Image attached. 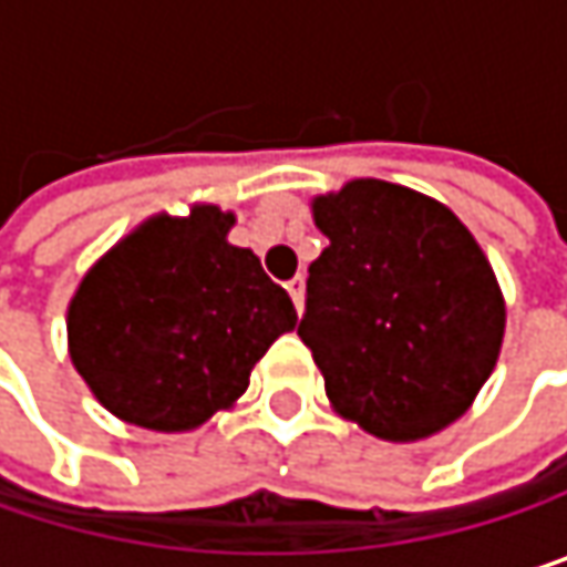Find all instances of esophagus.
Wrapping results in <instances>:
<instances>
[{"label": "esophagus", "instance_id": "1", "mask_svg": "<svg viewBox=\"0 0 567 567\" xmlns=\"http://www.w3.org/2000/svg\"><path fill=\"white\" fill-rule=\"evenodd\" d=\"M285 288H288V295H291L295 308L301 311V298H305V279H301V276H295V279H288V282H285Z\"/></svg>", "mask_w": 567, "mask_h": 567}]
</instances>
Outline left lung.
Here are the masks:
<instances>
[{"label":"left lung","mask_w":567,"mask_h":567,"mask_svg":"<svg viewBox=\"0 0 567 567\" xmlns=\"http://www.w3.org/2000/svg\"><path fill=\"white\" fill-rule=\"evenodd\" d=\"M311 213L328 249L308 266L298 338L331 406L394 443L440 433L499 361L506 301L489 259L443 203L384 179H351Z\"/></svg>","instance_id":"8db88e82"}]
</instances>
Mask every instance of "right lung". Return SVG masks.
<instances>
[{
  "label": "right lung",
  "instance_id": "1",
  "mask_svg": "<svg viewBox=\"0 0 567 567\" xmlns=\"http://www.w3.org/2000/svg\"><path fill=\"white\" fill-rule=\"evenodd\" d=\"M236 216L196 203L151 216L101 256L68 305L74 371L124 423L183 433L233 406L256 361L298 324Z\"/></svg>",
  "mask_w": 567,
  "mask_h": 567
}]
</instances>
